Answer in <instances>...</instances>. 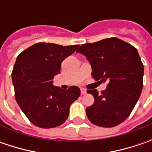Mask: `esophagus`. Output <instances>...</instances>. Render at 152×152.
I'll use <instances>...</instances> for the list:
<instances>
[{
    "label": "esophagus",
    "mask_w": 152,
    "mask_h": 152,
    "mask_svg": "<svg viewBox=\"0 0 152 152\" xmlns=\"http://www.w3.org/2000/svg\"><path fill=\"white\" fill-rule=\"evenodd\" d=\"M80 91H81V94H82V95H85V94H86V90L83 89V88L80 89Z\"/></svg>",
    "instance_id": "34e87169"
}]
</instances>
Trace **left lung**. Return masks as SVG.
<instances>
[{
  "label": "left lung",
  "mask_w": 152,
  "mask_h": 152,
  "mask_svg": "<svg viewBox=\"0 0 152 152\" xmlns=\"http://www.w3.org/2000/svg\"><path fill=\"white\" fill-rule=\"evenodd\" d=\"M77 52L90 61L94 79L108 82L102 93L87 91L95 99L86 108L88 118L100 127L118 125L131 113L143 88L144 66L136 48L113 37L82 45Z\"/></svg>",
  "instance_id": "8db88e82"
}]
</instances>
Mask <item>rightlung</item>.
<instances>
[{"label": "right lung", "instance_id": "add662e5", "mask_svg": "<svg viewBox=\"0 0 152 152\" xmlns=\"http://www.w3.org/2000/svg\"><path fill=\"white\" fill-rule=\"evenodd\" d=\"M79 46L39 42L17 57L12 73L15 98L33 124L50 129L67 119L69 107L79 97L80 90L77 86L62 90L52 82L60 73L62 61Z\"/></svg>", "mask_w": 152, "mask_h": 152}]
</instances>
